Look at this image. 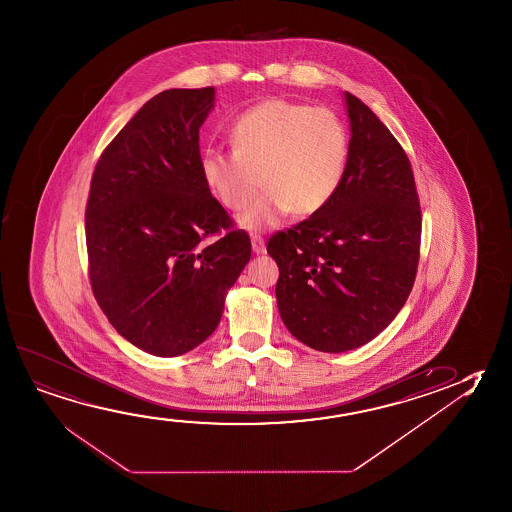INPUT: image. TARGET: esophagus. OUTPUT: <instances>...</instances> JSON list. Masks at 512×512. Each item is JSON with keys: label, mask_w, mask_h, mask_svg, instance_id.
<instances>
[{"label": "esophagus", "mask_w": 512, "mask_h": 512, "mask_svg": "<svg viewBox=\"0 0 512 512\" xmlns=\"http://www.w3.org/2000/svg\"><path fill=\"white\" fill-rule=\"evenodd\" d=\"M252 248L253 252L257 253H266V243H264V237L259 236V234H255L252 236Z\"/></svg>", "instance_id": "obj_1"}]
</instances>
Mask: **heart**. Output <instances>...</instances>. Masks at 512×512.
Returning a JSON list of instances; mask_svg holds the SVG:
<instances>
[{
	"label": "heart",
	"mask_w": 512,
	"mask_h": 512,
	"mask_svg": "<svg viewBox=\"0 0 512 512\" xmlns=\"http://www.w3.org/2000/svg\"><path fill=\"white\" fill-rule=\"evenodd\" d=\"M232 150L209 147L200 158L205 186L218 204L239 213L241 227H275L287 214L323 211L346 175L351 136L328 108L269 99L244 111L230 127Z\"/></svg>",
	"instance_id": "obj_1"
}]
</instances>
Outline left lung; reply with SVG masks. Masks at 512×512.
<instances>
[{
	"mask_svg": "<svg viewBox=\"0 0 512 512\" xmlns=\"http://www.w3.org/2000/svg\"><path fill=\"white\" fill-rule=\"evenodd\" d=\"M351 154L323 211L269 237L287 330L344 353L378 337L415 284L422 213L406 152L367 104L346 92Z\"/></svg>",
	"mask_w": 512,
	"mask_h": 512,
	"instance_id": "8db88e82",
	"label": "left lung"
}]
</instances>
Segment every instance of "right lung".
<instances>
[{
    "label": "right lung",
    "mask_w": 512,
    "mask_h": 512,
    "mask_svg": "<svg viewBox=\"0 0 512 512\" xmlns=\"http://www.w3.org/2000/svg\"><path fill=\"white\" fill-rule=\"evenodd\" d=\"M213 106V87L154 95L103 150L90 182L92 292L111 326L156 356L188 353L216 330L252 257L250 236L200 172L198 133Z\"/></svg>",
    "instance_id": "1"
}]
</instances>
